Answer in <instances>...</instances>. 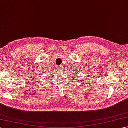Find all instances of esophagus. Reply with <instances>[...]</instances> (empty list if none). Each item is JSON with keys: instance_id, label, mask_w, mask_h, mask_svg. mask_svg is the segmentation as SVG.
Returning a JSON list of instances; mask_svg holds the SVG:
<instances>
[{"instance_id": "1", "label": "esophagus", "mask_w": 128, "mask_h": 128, "mask_svg": "<svg viewBox=\"0 0 128 128\" xmlns=\"http://www.w3.org/2000/svg\"><path fill=\"white\" fill-rule=\"evenodd\" d=\"M59 68H58V69H61V67H60V66H59Z\"/></svg>"}]
</instances>
